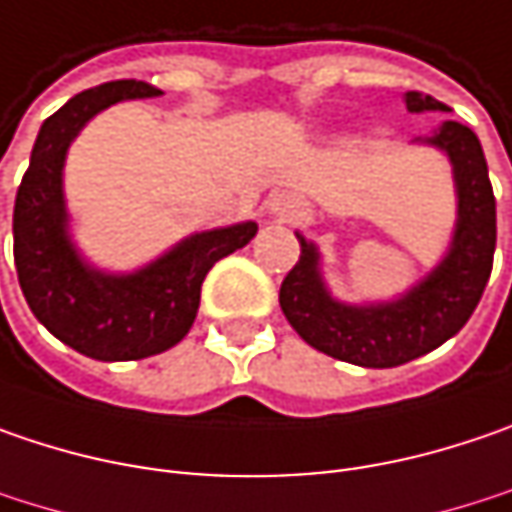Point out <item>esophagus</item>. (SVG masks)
I'll return each mask as SVG.
<instances>
[{"label":"esophagus","mask_w":512,"mask_h":512,"mask_svg":"<svg viewBox=\"0 0 512 512\" xmlns=\"http://www.w3.org/2000/svg\"><path fill=\"white\" fill-rule=\"evenodd\" d=\"M269 214L275 217V220H281V223H292L295 217H298V205H295V199L292 196H275V199H269Z\"/></svg>","instance_id":"esophagus-1"}]
</instances>
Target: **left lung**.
Segmentation results:
<instances>
[{"label": "left lung", "mask_w": 512, "mask_h": 512, "mask_svg": "<svg viewBox=\"0 0 512 512\" xmlns=\"http://www.w3.org/2000/svg\"><path fill=\"white\" fill-rule=\"evenodd\" d=\"M411 112L449 106L432 95L408 92ZM449 153L458 182V231L452 252L403 301L385 307L336 304L318 278L316 249L298 237L301 255L281 284V310L295 333L321 353L362 368H397L452 339L475 313L493 272L496 252V196L478 136L446 121L429 138Z\"/></svg>", "instance_id": "1"}]
</instances>
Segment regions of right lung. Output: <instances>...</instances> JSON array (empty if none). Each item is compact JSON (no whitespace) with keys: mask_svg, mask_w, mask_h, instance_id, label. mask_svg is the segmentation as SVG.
<instances>
[{"mask_svg":"<svg viewBox=\"0 0 512 512\" xmlns=\"http://www.w3.org/2000/svg\"><path fill=\"white\" fill-rule=\"evenodd\" d=\"M162 95L144 80H112L60 106L31 150L14 202V263L22 295L51 336L101 362L156 356L185 339L199 310L208 269L257 234L240 223L194 234L153 266L127 278L98 275L80 263L66 237L60 170L77 130L109 104Z\"/></svg>","mask_w":512,"mask_h":512,"instance_id":"obj_1","label":"right lung"}]
</instances>
